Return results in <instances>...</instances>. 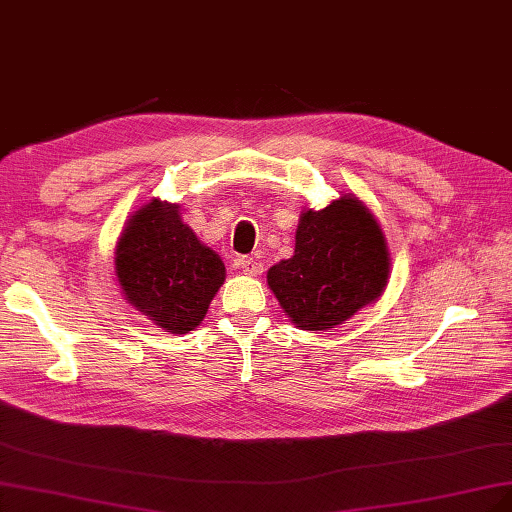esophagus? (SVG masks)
Returning a JSON list of instances; mask_svg holds the SVG:
<instances>
[{
  "label": "esophagus",
  "mask_w": 512,
  "mask_h": 512,
  "mask_svg": "<svg viewBox=\"0 0 512 512\" xmlns=\"http://www.w3.org/2000/svg\"><path fill=\"white\" fill-rule=\"evenodd\" d=\"M236 266H238L240 270H244L246 274H251V276L261 274V263H259L255 257H238V259H236Z\"/></svg>",
  "instance_id": "34e87169"
}]
</instances>
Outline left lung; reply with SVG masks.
Returning a JSON list of instances; mask_svg holds the SVG:
<instances>
[{
	"label": "left lung",
	"mask_w": 512,
	"mask_h": 512,
	"mask_svg": "<svg viewBox=\"0 0 512 512\" xmlns=\"http://www.w3.org/2000/svg\"><path fill=\"white\" fill-rule=\"evenodd\" d=\"M390 272L384 234L352 196L306 211L295 234V255L268 272L282 310L306 331H325L382 295Z\"/></svg>",
	"instance_id": "left-lung-1"
}]
</instances>
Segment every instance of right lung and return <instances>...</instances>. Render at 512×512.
Wrapping results in <instances>:
<instances>
[{
  "label": "right lung",
  "instance_id": "1",
  "mask_svg": "<svg viewBox=\"0 0 512 512\" xmlns=\"http://www.w3.org/2000/svg\"><path fill=\"white\" fill-rule=\"evenodd\" d=\"M116 274L132 306L181 335L200 325L223 285L225 266L181 221L179 206L154 200L128 221Z\"/></svg>",
  "mask_w": 512,
  "mask_h": 512
}]
</instances>
